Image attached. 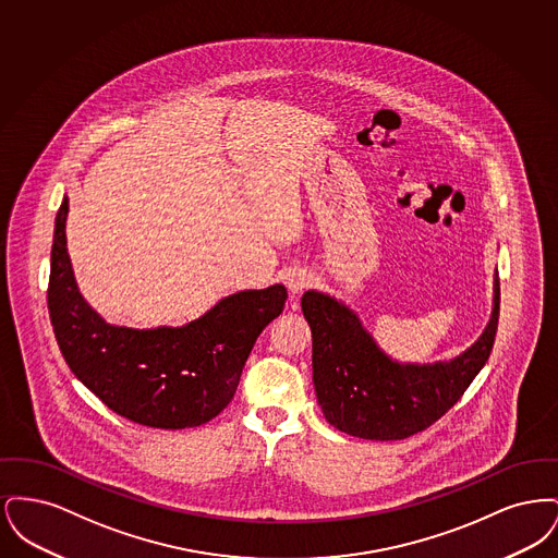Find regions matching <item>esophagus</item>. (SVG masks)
<instances>
[{"label": "esophagus", "instance_id": "1", "mask_svg": "<svg viewBox=\"0 0 558 558\" xmlns=\"http://www.w3.org/2000/svg\"><path fill=\"white\" fill-rule=\"evenodd\" d=\"M312 274L307 269H292L291 274L287 276V287L291 291L292 296L299 292L305 291L312 287Z\"/></svg>", "mask_w": 558, "mask_h": 558}]
</instances>
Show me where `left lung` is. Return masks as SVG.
Returning <instances> with one entry per match:
<instances>
[{"label":"left lung","mask_w":558,"mask_h":558,"mask_svg":"<svg viewBox=\"0 0 558 558\" xmlns=\"http://www.w3.org/2000/svg\"><path fill=\"white\" fill-rule=\"evenodd\" d=\"M303 316L312 328L314 387L326 421L360 439L396 441L439 421L485 366L496 341L500 280L494 278V310L483 335L450 362L399 364L357 314L330 294L307 291Z\"/></svg>","instance_id":"obj_1"}]
</instances>
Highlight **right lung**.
<instances>
[{
  "instance_id": "1",
  "label": "right lung",
  "mask_w": 558,
  "mask_h": 558,
  "mask_svg": "<svg viewBox=\"0 0 558 558\" xmlns=\"http://www.w3.org/2000/svg\"><path fill=\"white\" fill-rule=\"evenodd\" d=\"M64 196L53 228L48 310L69 368L112 412L153 428L201 426L236 393L262 330L284 310L282 284L240 291L186 326H112L83 299L66 251Z\"/></svg>"
}]
</instances>
